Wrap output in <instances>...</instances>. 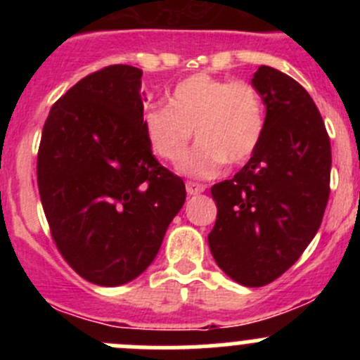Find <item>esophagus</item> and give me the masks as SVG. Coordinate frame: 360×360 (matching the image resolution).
<instances>
[{"mask_svg":"<svg viewBox=\"0 0 360 360\" xmlns=\"http://www.w3.org/2000/svg\"><path fill=\"white\" fill-rule=\"evenodd\" d=\"M186 191L188 195H198L202 191H205V186L200 183H186Z\"/></svg>","mask_w":360,"mask_h":360,"instance_id":"obj_1","label":"esophagus"}]
</instances>
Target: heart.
Instances as JSON below:
<instances>
[{
    "label": "heart",
    "mask_w": 360,
    "mask_h": 360,
    "mask_svg": "<svg viewBox=\"0 0 360 360\" xmlns=\"http://www.w3.org/2000/svg\"><path fill=\"white\" fill-rule=\"evenodd\" d=\"M266 111L256 86L242 79H223L197 72L181 79L169 106L150 108L143 116L148 146L165 162H181L191 177H212L228 165H240L256 153L264 134Z\"/></svg>",
    "instance_id": "obj_1"
}]
</instances>
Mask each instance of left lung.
<instances>
[{
  "instance_id": "8db88e82",
  "label": "left lung",
  "mask_w": 360,
  "mask_h": 360,
  "mask_svg": "<svg viewBox=\"0 0 360 360\" xmlns=\"http://www.w3.org/2000/svg\"><path fill=\"white\" fill-rule=\"evenodd\" d=\"M252 85L266 106L263 139L231 179L210 188L217 217L209 248L228 277L261 288L296 263L321 226L331 191V143L296 79L259 66Z\"/></svg>"
}]
</instances>
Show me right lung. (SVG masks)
Listing matches in <instances>:
<instances>
[{
  "instance_id": "obj_1",
  "label": "right lung",
  "mask_w": 360,
  "mask_h": 360,
  "mask_svg": "<svg viewBox=\"0 0 360 360\" xmlns=\"http://www.w3.org/2000/svg\"><path fill=\"white\" fill-rule=\"evenodd\" d=\"M143 71L112 64L57 101L39 141L38 190L60 256L79 277L120 285L143 274L186 198L143 130Z\"/></svg>"
}]
</instances>
